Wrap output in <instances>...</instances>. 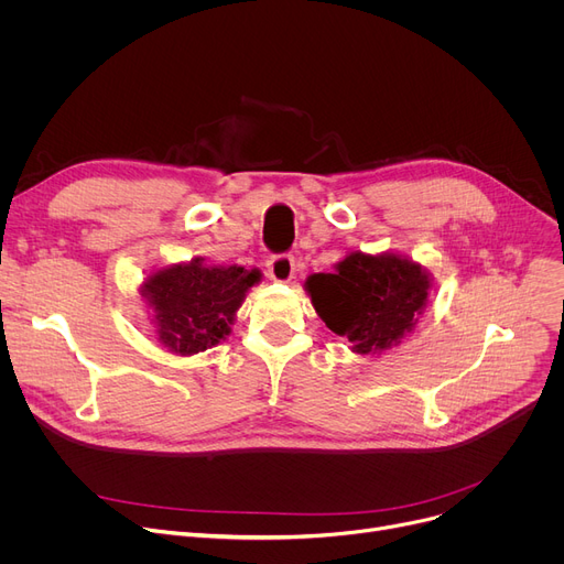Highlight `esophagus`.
<instances>
[{
  "instance_id": "obj_1",
  "label": "esophagus",
  "mask_w": 564,
  "mask_h": 564,
  "mask_svg": "<svg viewBox=\"0 0 564 564\" xmlns=\"http://www.w3.org/2000/svg\"><path fill=\"white\" fill-rule=\"evenodd\" d=\"M267 274L279 283H288L294 276V258L288 253H279L267 260Z\"/></svg>"
}]
</instances>
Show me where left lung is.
I'll return each mask as SVG.
<instances>
[{
    "label": "left lung",
    "mask_w": 564,
    "mask_h": 564,
    "mask_svg": "<svg viewBox=\"0 0 564 564\" xmlns=\"http://www.w3.org/2000/svg\"><path fill=\"white\" fill-rule=\"evenodd\" d=\"M306 290L327 327L357 354L391 349L416 324L427 304L430 274L400 256L349 253L336 274H313Z\"/></svg>",
    "instance_id": "8db88e82"
}]
</instances>
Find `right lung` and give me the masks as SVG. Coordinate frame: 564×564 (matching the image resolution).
I'll return each mask as SVG.
<instances>
[{"label":"right lung","instance_id":"add662e5","mask_svg":"<svg viewBox=\"0 0 564 564\" xmlns=\"http://www.w3.org/2000/svg\"><path fill=\"white\" fill-rule=\"evenodd\" d=\"M258 279L256 270L237 264L207 267L203 258H194L148 276L141 292L155 311L162 345L189 357L230 334L235 313Z\"/></svg>","mask_w":564,"mask_h":564}]
</instances>
